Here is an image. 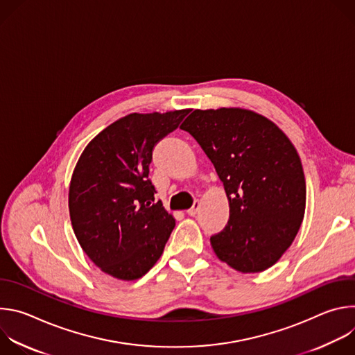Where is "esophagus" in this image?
<instances>
[{
  "instance_id": "34e87169",
  "label": "esophagus",
  "mask_w": 355,
  "mask_h": 355,
  "mask_svg": "<svg viewBox=\"0 0 355 355\" xmlns=\"http://www.w3.org/2000/svg\"><path fill=\"white\" fill-rule=\"evenodd\" d=\"M199 208H200V202H199V200H195V202H193V205H192V208L187 211V215H188V216H195V215H196V212L199 211Z\"/></svg>"
}]
</instances>
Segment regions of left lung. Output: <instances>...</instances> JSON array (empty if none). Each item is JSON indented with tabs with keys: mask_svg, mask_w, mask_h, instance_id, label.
Wrapping results in <instances>:
<instances>
[{
	"mask_svg": "<svg viewBox=\"0 0 355 355\" xmlns=\"http://www.w3.org/2000/svg\"><path fill=\"white\" fill-rule=\"evenodd\" d=\"M223 182L229 222L211 237L216 257L250 274L272 267L305 216L306 182L297 151L266 116L244 108L195 110L181 125Z\"/></svg>",
	"mask_w": 355,
	"mask_h": 355,
	"instance_id": "obj_1",
	"label": "left lung"
}]
</instances>
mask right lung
Instances as JSON below:
<instances>
[{
    "mask_svg": "<svg viewBox=\"0 0 355 355\" xmlns=\"http://www.w3.org/2000/svg\"><path fill=\"white\" fill-rule=\"evenodd\" d=\"M189 110L129 114L83 150L69 188L74 234L88 259L122 281L141 278L162 257L175 226L148 180L155 144Z\"/></svg>",
    "mask_w": 355,
    "mask_h": 355,
    "instance_id": "obj_1",
    "label": "right lung"
}]
</instances>
